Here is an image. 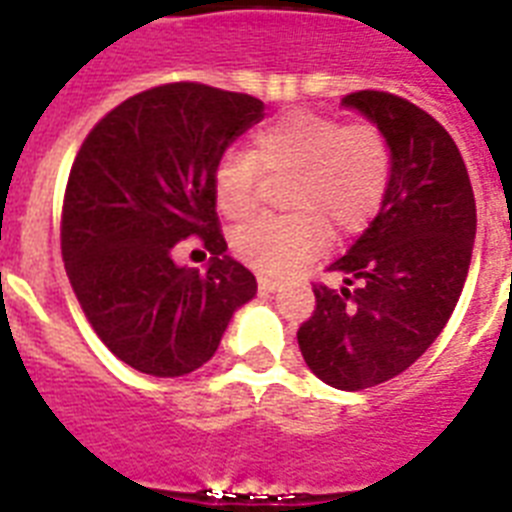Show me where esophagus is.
Here are the masks:
<instances>
[{
	"label": "esophagus",
	"instance_id": "esophagus-1",
	"mask_svg": "<svg viewBox=\"0 0 512 512\" xmlns=\"http://www.w3.org/2000/svg\"><path fill=\"white\" fill-rule=\"evenodd\" d=\"M257 284H260V292H268V294H273V292H278V289H281V284H278V281H273V278H268V276L257 278Z\"/></svg>",
	"mask_w": 512,
	"mask_h": 512
}]
</instances>
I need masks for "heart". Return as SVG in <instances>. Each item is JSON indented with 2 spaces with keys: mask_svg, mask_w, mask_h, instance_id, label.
Returning a JSON list of instances; mask_svg holds the SVG:
<instances>
[{
  "mask_svg": "<svg viewBox=\"0 0 512 512\" xmlns=\"http://www.w3.org/2000/svg\"><path fill=\"white\" fill-rule=\"evenodd\" d=\"M265 176L292 173L286 205L294 213L257 218L234 231L236 255L268 276H286L328 244V220L339 231L371 223L392 181V147L373 123L344 126L318 112H292L260 128L252 149H231L215 168L223 215L244 220L263 197Z\"/></svg>",
  "mask_w": 512,
  "mask_h": 512,
  "instance_id": "1",
  "label": "heart"
}]
</instances>
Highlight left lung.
I'll return each mask as SVG.
<instances>
[{"mask_svg":"<svg viewBox=\"0 0 512 512\" xmlns=\"http://www.w3.org/2000/svg\"><path fill=\"white\" fill-rule=\"evenodd\" d=\"M342 105L384 131L392 181L371 226L328 268L344 286H313L297 342L321 381L360 392L407 371L447 326L471 265L476 199L458 144L429 112L386 91Z\"/></svg>","mask_w":512,"mask_h":512,"instance_id":"8db88e82","label":"left lung"}]
</instances>
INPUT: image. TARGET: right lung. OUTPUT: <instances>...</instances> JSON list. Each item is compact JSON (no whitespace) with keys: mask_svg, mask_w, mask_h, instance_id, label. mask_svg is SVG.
I'll list each match as a JSON object with an SVG mask.
<instances>
[{"mask_svg":"<svg viewBox=\"0 0 512 512\" xmlns=\"http://www.w3.org/2000/svg\"><path fill=\"white\" fill-rule=\"evenodd\" d=\"M265 105L205 83H165L110 110L78 149L62 205V260L91 328L141 373L176 378L218 350L255 276L226 255L215 168ZM199 235L214 260L181 269Z\"/></svg>","mask_w":512,"mask_h":512,"instance_id":"add662e5","label":"right lung"}]
</instances>
